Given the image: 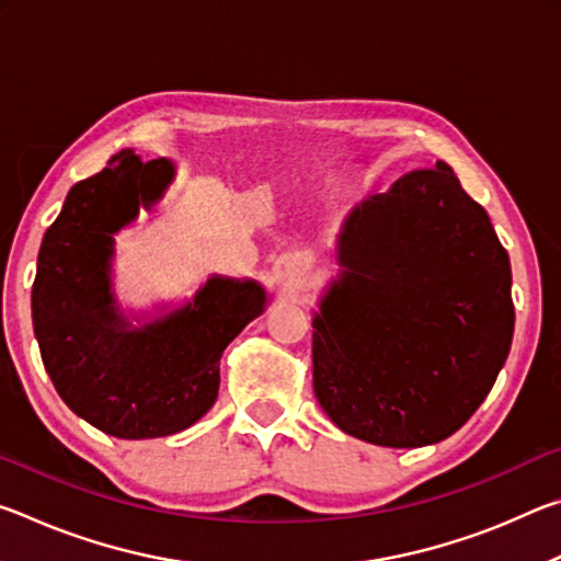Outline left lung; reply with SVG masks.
<instances>
[{"instance_id": "8db88e82", "label": "left lung", "mask_w": 561, "mask_h": 561, "mask_svg": "<svg viewBox=\"0 0 561 561\" xmlns=\"http://www.w3.org/2000/svg\"><path fill=\"white\" fill-rule=\"evenodd\" d=\"M314 314V393L341 431L421 448L468 423L515 331L512 272L453 168L398 178L348 215Z\"/></svg>"}]
</instances>
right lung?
I'll return each instance as SVG.
<instances>
[{"label":"right lung","mask_w":561,"mask_h":561,"mask_svg":"<svg viewBox=\"0 0 561 561\" xmlns=\"http://www.w3.org/2000/svg\"><path fill=\"white\" fill-rule=\"evenodd\" d=\"M168 158L121 150L76 183L46 230L32 287L34 334L64 403L123 440L180 433L210 411L227 344L267 309L254 279L210 277L193 301L130 327L111 291L113 234L173 183Z\"/></svg>","instance_id":"obj_1"}]
</instances>
